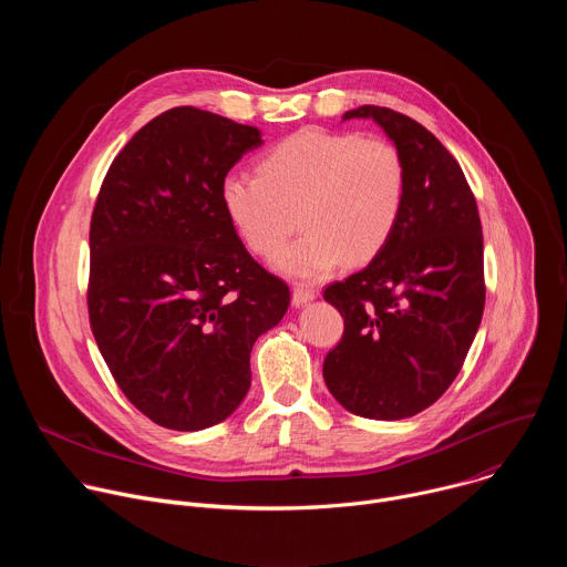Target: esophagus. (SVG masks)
Segmentation results:
<instances>
[{
  "label": "esophagus",
  "instance_id": "obj_1",
  "mask_svg": "<svg viewBox=\"0 0 567 567\" xmlns=\"http://www.w3.org/2000/svg\"><path fill=\"white\" fill-rule=\"evenodd\" d=\"M316 296H318V293H316L313 289H309V287H296V289L291 291V305H293V307H302V305L311 302Z\"/></svg>",
  "mask_w": 567,
  "mask_h": 567
}]
</instances>
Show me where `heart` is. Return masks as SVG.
<instances>
[{
  "mask_svg": "<svg viewBox=\"0 0 567 567\" xmlns=\"http://www.w3.org/2000/svg\"><path fill=\"white\" fill-rule=\"evenodd\" d=\"M260 177L228 175L221 204L237 235L258 256H274L300 215L302 237L274 258L291 278L316 280L372 260L399 221L406 173L381 136L300 130L267 152Z\"/></svg>",
  "mask_w": 567,
  "mask_h": 567,
  "instance_id": "obj_1",
  "label": "heart"
}]
</instances>
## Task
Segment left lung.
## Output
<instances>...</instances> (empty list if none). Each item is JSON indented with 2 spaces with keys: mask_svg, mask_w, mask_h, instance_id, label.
I'll return each mask as SVG.
<instances>
[{
  "mask_svg": "<svg viewBox=\"0 0 567 567\" xmlns=\"http://www.w3.org/2000/svg\"><path fill=\"white\" fill-rule=\"evenodd\" d=\"M350 118L385 132L406 190L388 245L322 293L346 320L322 379L350 413L392 422L435 403L466 359L484 309L482 226L460 164L424 125L377 105Z\"/></svg>",
  "mask_w": 567,
  "mask_h": 567,
  "instance_id": "left-lung-1",
  "label": "left lung"
}]
</instances>
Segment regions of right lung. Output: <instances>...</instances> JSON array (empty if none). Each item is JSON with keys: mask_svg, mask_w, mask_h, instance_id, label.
<instances>
[{"mask_svg": "<svg viewBox=\"0 0 567 567\" xmlns=\"http://www.w3.org/2000/svg\"><path fill=\"white\" fill-rule=\"evenodd\" d=\"M262 132L197 107L143 125L101 186L90 228V322L123 394L154 424L202 431L251 388V348L289 287L241 245L221 182Z\"/></svg>", "mask_w": 567, "mask_h": 567, "instance_id": "right-lung-1", "label": "right lung"}]
</instances>
